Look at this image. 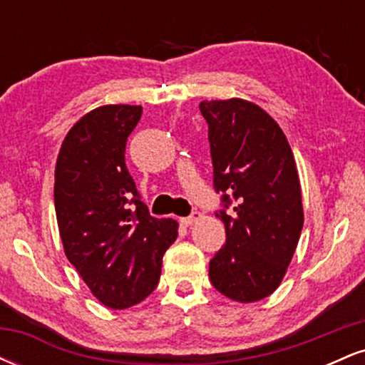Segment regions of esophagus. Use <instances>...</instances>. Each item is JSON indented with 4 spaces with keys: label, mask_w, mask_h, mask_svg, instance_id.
<instances>
[{
    "label": "esophagus",
    "mask_w": 365,
    "mask_h": 365,
    "mask_svg": "<svg viewBox=\"0 0 365 365\" xmlns=\"http://www.w3.org/2000/svg\"><path fill=\"white\" fill-rule=\"evenodd\" d=\"M200 217V212L199 211H192V215L190 216H187V217H182V223L185 225V226H190V225H194L197 220H199Z\"/></svg>",
    "instance_id": "1"
}]
</instances>
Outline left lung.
<instances>
[{"label":"left lung","mask_w":365,"mask_h":365,"mask_svg":"<svg viewBox=\"0 0 365 365\" xmlns=\"http://www.w3.org/2000/svg\"><path fill=\"white\" fill-rule=\"evenodd\" d=\"M199 110L209 127L212 182L223 194L216 216L226 230L209 278L228 299L257 302L279 287L302 232L295 159L283 130L257 104L233 98L202 101Z\"/></svg>","instance_id":"8db88e82"}]
</instances>
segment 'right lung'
Here are the masks:
<instances>
[{"label": "right lung", "mask_w": 365, "mask_h": 365, "mask_svg": "<svg viewBox=\"0 0 365 365\" xmlns=\"http://www.w3.org/2000/svg\"><path fill=\"white\" fill-rule=\"evenodd\" d=\"M142 106L106 104L83 115L63 140L54 209L66 257L92 295L111 309L142 302L156 288L178 223L153 217L125 165Z\"/></svg>", "instance_id": "right-lung-1"}]
</instances>
